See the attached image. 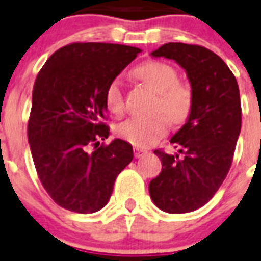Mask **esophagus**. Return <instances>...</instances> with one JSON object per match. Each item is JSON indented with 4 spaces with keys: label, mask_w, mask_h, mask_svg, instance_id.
Segmentation results:
<instances>
[{
    "label": "esophagus",
    "mask_w": 261,
    "mask_h": 261,
    "mask_svg": "<svg viewBox=\"0 0 261 261\" xmlns=\"http://www.w3.org/2000/svg\"><path fill=\"white\" fill-rule=\"evenodd\" d=\"M147 154V150H143L141 147H134V155L135 158H142L143 155Z\"/></svg>",
    "instance_id": "obj_1"
}]
</instances>
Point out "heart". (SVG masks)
Segmentation results:
<instances>
[{
	"label": "heart",
	"instance_id": "heart-1",
	"mask_svg": "<svg viewBox=\"0 0 261 261\" xmlns=\"http://www.w3.org/2000/svg\"><path fill=\"white\" fill-rule=\"evenodd\" d=\"M135 75L152 90L158 92L155 111L164 112L152 118L134 116L116 127L122 139L138 147H149L160 138L166 135L169 120L171 123H182L190 114L193 106V92L186 83L178 82V73L174 67L164 61L150 60L135 68ZM106 107L111 114L120 116L124 111L123 83L116 76L106 88Z\"/></svg>",
	"mask_w": 261,
	"mask_h": 261
}]
</instances>
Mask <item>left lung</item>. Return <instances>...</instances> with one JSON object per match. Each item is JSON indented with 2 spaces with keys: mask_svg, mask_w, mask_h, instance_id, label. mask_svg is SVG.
<instances>
[{
  "mask_svg": "<svg viewBox=\"0 0 261 261\" xmlns=\"http://www.w3.org/2000/svg\"><path fill=\"white\" fill-rule=\"evenodd\" d=\"M186 71L193 106L186 123L170 139L178 152L155 150L162 171L149 185L152 202L167 213L204 206L225 179L241 128L240 91L221 57L201 45L167 42L151 52Z\"/></svg>",
  "mask_w": 261,
  "mask_h": 261,
  "instance_id": "8db88e82",
  "label": "left lung"
}]
</instances>
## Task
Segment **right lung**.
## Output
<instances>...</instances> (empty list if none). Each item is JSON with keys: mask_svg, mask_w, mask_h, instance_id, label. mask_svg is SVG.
I'll return each instance as SVG.
<instances>
[{"mask_svg": "<svg viewBox=\"0 0 261 261\" xmlns=\"http://www.w3.org/2000/svg\"><path fill=\"white\" fill-rule=\"evenodd\" d=\"M139 48L73 42L56 50L36 77L28 141L44 189L67 211L94 213L109 202L116 177L134 156L122 139L100 145L105 92Z\"/></svg>", "mask_w": 261, "mask_h": 261, "instance_id": "add662e5", "label": "right lung"}]
</instances>
